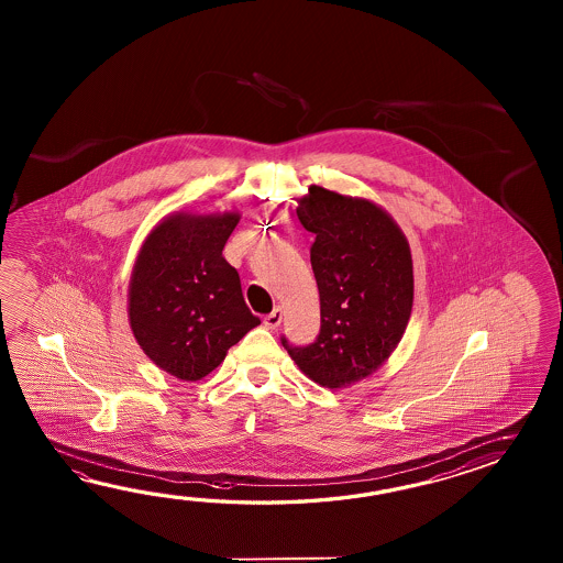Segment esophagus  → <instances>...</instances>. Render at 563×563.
Wrapping results in <instances>:
<instances>
[{
    "instance_id": "1",
    "label": "esophagus",
    "mask_w": 563,
    "mask_h": 563,
    "mask_svg": "<svg viewBox=\"0 0 563 563\" xmlns=\"http://www.w3.org/2000/svg\"><path fill=\"white\" fill-rule=\"evenodd\" d=\"M282 318H284V311H282V308H274V311H269V313L264 318L265 328L276 330L277 325L282 323Z\"/></svg>"
}]
</instances>
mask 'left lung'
Here are the masks:
<instances>
[{"mask_svg":"<svg viewBox=\"0 0 563 563\" xmlns=\"http://www.w3.org/2000/svg\"><path fill=\"white\" fill-rule=\"evenodd\" d=\"M296 213L316 235L310 262L322 323L308 346H294L286 335L282 344L313 383L342 388L383 366L407 330L410 247L393 217L366 199L313 185Z\"/></svg>","mask_w":563,"mask_h":563,"instance_id":"1","label":"left lung"}]
</instances>
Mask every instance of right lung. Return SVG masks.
I'll return each instance as SVG.
<instances>
[{"label": "right lung", "instance_id": "add662e5", "mask_svg": "<svg viewBox=\"0 0 563 563\" xmlns=\"http://www.w3.org/2000/svg\"><path fill=\"white\" fill-rule=\"evenodd\" d=\"M238 213L175 216L144 241L132 269L129 318L136 342L158 368L201 380L262 320L223 257Z\"/></svg>", "mask_w": 563, "mask_h": 563}]
</instances>
